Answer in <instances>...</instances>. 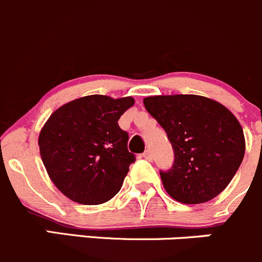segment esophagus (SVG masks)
<instances>
[{
	"instance_id": "1",
	"label": "esophagus",
	"mask_w": 262,
	"mask_h": 262,
	"mask_svg": "<svg viewBox=\"0 0 262 262\" xmlns=\"http://www.w3.org/2000/svg\"><path fill=\"white\" fill-rule=\"evenodd\" d=\"M143 157L146 158V160H148V161H152V150H149V149H147L146 152L143 153Z\"/></svg>"
}]
</instances>
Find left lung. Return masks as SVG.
<instances>
[{
	"label": "left lung",
	"mask_w": 262,
	"mask_h": 262,
	"mask_svg": "<svg viewBox=\"0 0 262 262\" xmlns=\"http://www.w3.org/2000/svg\"><path fill=\"white\" fill-rule=\"evenodd\" d=\"M143 102L173 148L172 167L160 171L168 195L184 204H200L221 194L245 156L244 130L236 116L198 95L150 96Z\"/></svg>",
	"instance_id": "left-lung-1"
}]
</instances>
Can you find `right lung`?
Returning a JSON list of instances; mask_svg holds the SVG:
<instances>
[{
  "instance_id": "1",
  "label": "right lung",
  "mask_w": 262,
  "mask_h": 262,
  "mask_svg": "<svg viewBox=\"0 0 262 262\" xmlns=\"http://www.w3.org/2000/svg\"><path fill=\"white\" fill-rule=\"evenodd\" d=\"M133 97L91 95L55 110L39 136L44 166L55 186L71 200L102 204L115 196L136 156L119 126Z\"/></svg>"
}]
</instances>
